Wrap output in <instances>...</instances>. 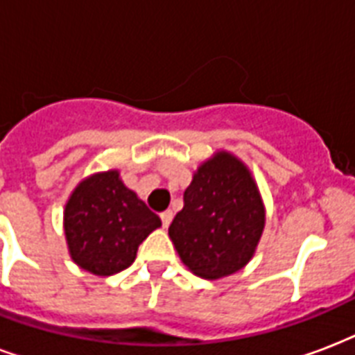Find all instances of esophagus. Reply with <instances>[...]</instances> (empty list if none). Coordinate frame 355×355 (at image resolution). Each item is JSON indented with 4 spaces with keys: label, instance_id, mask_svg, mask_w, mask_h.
<instances>
[{
    "label": "esophagus",
    "instance_id": "1",
    "mask_svg": "<svg viewBox=\"0 0 355 355\" xmlns=\"http://www.w3.org/2000/svg\"><path fill=\"white\" fill-rule=\"evenodd\" d=\"M172 218H174V213L172 211H164V213H161V220H163V226L168 227L170 222H172Z\"/></svg>",
    "mask_w": 355,
    "mask_h": 355
}]
</instances>
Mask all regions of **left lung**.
I'll use <instances>...</instances> for the list:
<instances>
[{
	"label": "left lung",
	"mask_w": 355,
	"mask_h": 355,
	"mask_svg": "<svg viewBox=\"0 0 355 355\" xmlns=\"http://www.w3.org/2000/svg\"><path fill=\"white\" fill-rule=\"evenodd\" d=\"M265 227V205L248 166L227 152L200 164L168 227L181 261L205 279L246 266Z\"/></svg>",
	"instance_id": "8db88e82"
}]
</instances>
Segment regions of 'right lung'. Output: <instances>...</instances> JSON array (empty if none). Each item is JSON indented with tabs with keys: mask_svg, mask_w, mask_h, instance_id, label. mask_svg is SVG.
I'll return each mask as SVG.
<instances>
[{
	"mask_svg": "<svg viewBox=\"0 0 355 355\" xmlns=\"http://www.w3.org/2000/svg\"><path fill=\"white\" fill-rule=\"evenodd\" d=\"M161 226L120 180L118 170L83 180L64 207V235L76 265L96 276H112L128 268L140 243Z\"/></svg>",
	"mask_w": 355,
	"mask_h": 355,
	"instance_id": "add662e5",
	"label": "right lung"
}]
</instances>
